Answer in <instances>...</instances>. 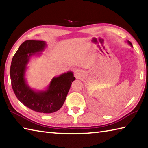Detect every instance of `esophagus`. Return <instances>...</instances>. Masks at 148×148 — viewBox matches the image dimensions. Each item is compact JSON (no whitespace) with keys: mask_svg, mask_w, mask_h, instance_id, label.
Listing matches in <instances>:
<instances>
[{"mask_svg":"<svg viewBox=\"0 0 148 148\" xmlns=\"http://www.w3.org/2000/svg\"><path fill=\"white\" fill-rule=\"evenodd\" d=\"M75 76H76V78H80L81 76H82V72H81L79 70H77L75 71Z\"/></svg>","mask_w":148,"mask_h":148,"instance_id":"obj_1","label":"esophagus"}]
</instances>
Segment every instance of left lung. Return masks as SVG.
Listing matches in <instances>:
<instances>
[{"label":"left lung","mask_w":148,"mask_h":148,"mask_svg":"<svg viewBox=\"0 0 148 148\" xmlns=\"http://www.w3.org/2000/svg\"><path fill=\"white\" fill-rule=\"evenodd\" d=\"M127 43H128L129 45H131V46H132V47H133V46H132V43H131V42H130V41H128V40H127Z\"/></svg>","instance_id":"1"}]
</instances>
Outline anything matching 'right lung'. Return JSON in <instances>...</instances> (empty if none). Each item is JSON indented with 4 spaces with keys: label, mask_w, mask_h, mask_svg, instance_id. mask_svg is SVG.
Here are the masks:
<instances>
[{
    "label": "right lung",
    "mask_w": 148,
    "mask_h": 148,
    "mask_svg": "<svg viewBox=\"0 0 148 148\" xmlns=\"http://www.w3.org/2000/svg\"><path fill=\"white\" fill-rule=\"evenodd\" d=\"M46 47L44 41L28 40L23 42L13 57L10 77L14 93L20 102L32 110L50 114L62 108L76 78L73 72L68 71L54 77L45 90L36 91L28 85L25 76L31 57L40 55Z\"/></svg>",
    "instance_id": "1"
}]
</instances>
